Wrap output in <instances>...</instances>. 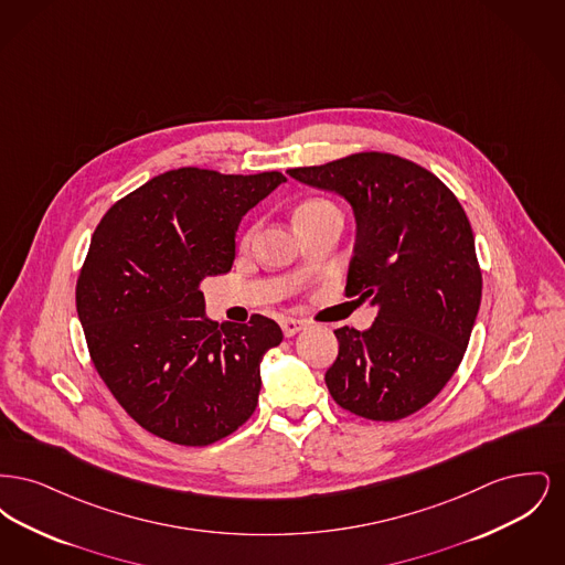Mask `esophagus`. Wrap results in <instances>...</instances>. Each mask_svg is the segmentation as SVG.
Listing matches in <instances>:
<instances>
[{"label": "esophagus", "instance_id": "1", "mask_svg": "<svg viewBox=\"0 0 565 565\" xmlns=\"http://www.w3.org/2000/svg\"><path fill=\"white\" fill-rule=\"evenodd\" d=\"M302 328H305V322L295 320V318H286V320H281V330H284V334H286V337H295L296 332H300Z\"/></svg>", "mask_w": 565, "mask_h": 565}]
</instances>
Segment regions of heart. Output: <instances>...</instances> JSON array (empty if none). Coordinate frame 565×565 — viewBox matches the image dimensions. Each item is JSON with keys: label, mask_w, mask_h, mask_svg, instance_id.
<instances>
[{"label": "heart", "mask_w": 565, "mask_h": 565, "mask_svg": "<svg viewBox=\"0 0 565 565\" xmlns=\"http://www.w3.org/2000/svg\"><path fill=\"white\" fill-rule=\"evenodd\" d=\"M334 210H337L334 203H330L326 199H307L295 210V224L307 222V220H311L316 215L326 214V212H334ZM256 228H258L256 222H252V224H247L243 228L242 233H239V247H247L249 243L254 242Z\"/></svg>", "instance_id": "1"}]
</instances>
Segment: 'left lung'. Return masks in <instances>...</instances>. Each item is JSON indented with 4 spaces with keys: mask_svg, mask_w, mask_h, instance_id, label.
Masks as SVG:
<instances>
[{
    "mask_svg": "<svg viewBox=\"0 0 565 565\" xmlns=\"http://www.w3.org/2000/svg\"><path fill=\"white\" fill-rule=\"evenodd\" d=\"M288 173L350 201L358 235L345 296L379 307L369 330H334L330 396L373 422L413 415L456 373L479 313L483 277L468 215L428 169L387 152Z\"/></svg>",
    "mask_w": 565,
    "mask_h": 565,
    "instance_id": "left-lung-1",
    "label": "left lung"
}]
</instances>
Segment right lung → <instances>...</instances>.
Segmentation results:
<instances>
[{"instance_id": "obj_1", "label": "right lung", "mask_w": 565, "mask_h": 565, "mask_svg": "<svg viewBox=\"0 0 565 565\" xmlns=\"http://www.w3.org/2000/svg\"><path fill=\"white\" fill-rule=\"evenodd\" d=\"M281 182L279 171L182 167L116 201L97 224L76 309L97 373L143 430L205 447L256 411L260 360L281 328L258 313L207 320L201 281L231 270L243 215Z\"/></svg>"}]
</instances>
